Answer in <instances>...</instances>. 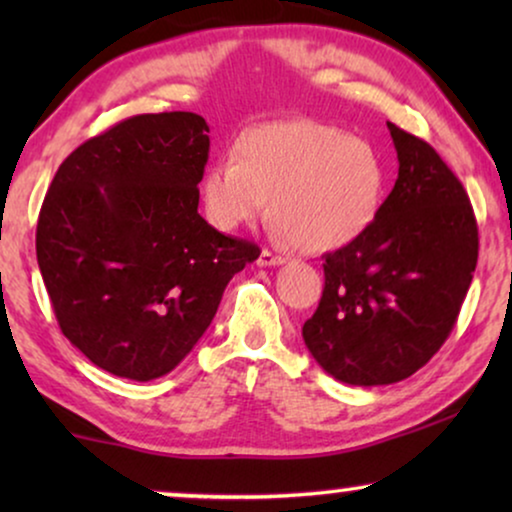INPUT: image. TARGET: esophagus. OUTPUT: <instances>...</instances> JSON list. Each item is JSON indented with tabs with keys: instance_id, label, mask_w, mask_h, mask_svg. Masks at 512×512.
<instances>
[{
	"instance_id": "esophagus-1",
	"label": "esophagus",
	"mask_w": 512,
	"mask_h": 512,
	"mask_svg": "<svg viewBox=\"0 0 512 512\" xmlns=\"http://www.w3.org/2000/svg\"><path fill=\"white\" fill-rule=\"evenodd\" d=\"M284 263H286L284 256L272 254L268 249H263L261 256H258V265H261V268H275V265H284Z\"/></svg>"
}]
</instances>
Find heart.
<instances>
[{"instance_id":"b5f03b06","label":"heart","mask_w":512,"mask_h":512,"mask_svg":"<svg viewBox=\"0 0 512 512\" xmlns=\"http://www.w3.org/2000/svg\"><path fill=\"white\" fill-rule=\"evenodd\" d=\"M384 191L380 153L366 139L317 121L258 125L235 158L214 163L200 184L212 226L237 230L268 212L272 233L324 254L373 223Z\"/></svg>"}]
</instances>
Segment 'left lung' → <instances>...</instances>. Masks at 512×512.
<instances>
[{
  "label": "left lung",
  "instance_id": "8db88e82",
  "mask_svg": "<svg viewBox=\"0 0 512 512\" xmlns=\"http://www.w3.org/2000/svg\"><path fill=\"white\" fill-rule=\"evenodd\" d=\"M398 179L354 242L324 256L303 340L335 380L380 387L417 373L450 335L478 263L471 200L424 139L387 123Z\"/></svg>",
  "mask_w": 512,
  "mask_h": 512
}]
</instances>
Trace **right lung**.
Wrapping results in <instances>:
<instances>
[{"label":"right lung","mask_w":512,"mask_h":512,"mask_svg":"<svg viewBox=\"0 0 512 512\" xmlns=\"http://www.w3.org/2000/svg\"><path fill=\"white\" fill-rule=\"evenodd\" d=\"M209 125L142 114L67 156L37 223V261L65 338L111 375L149 382L191 354L235 272L261 256L198 214Z\"/></svg>","instance_id":"obj_1"}]
</instances>
